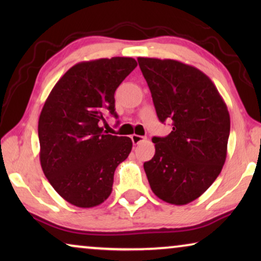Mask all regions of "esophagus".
<instances>
[{"instance_id": "esophagus-1", "label": "esophagus", "mask_w": 261, "mask_h": 261, "mask_svg": "<svg viewBox=\"0 0 261 261\" xmlns=\"http://www.w3.org/2000/svg\"><path fill=\"white\" fill-rule=\"evenodd\" d=\"M130 139H132V141H133V144L134 145H138V144H140V142H142L145 140V137H141V135H138V134H133L130 137Z\"/></svg>"}]
</instances>
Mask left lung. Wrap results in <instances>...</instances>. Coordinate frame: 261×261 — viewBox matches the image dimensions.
I'll list each match as a JSON object with an SVG mask.
<instances>
[{
  "instance_id": "left-lung-1",
  "label": "left lung",
  "mask_w": 261,
  "mask_h": 261,
  "mask_svg": "<svg viewBox=\"0 0 261 261\" xmlns=\"http://www.w3.org/2000/svg\"><path fill=\"white\" fill-rule=\"evenodd\" d=\"M160 122L172 121L165 138L154 137L155 154L144 164L149 187L164 202L188 204L206 191L227 156L230 117L212 80L173 59L138 58Z\"/></svg>"
}]
</instances>
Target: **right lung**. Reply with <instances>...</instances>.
<instances>
[{
  "label": "right lung",
  "mask_w": 261,
  "mask_h": 261,
  "mask_svg": "<svg viewBox=\"0 0 261 261\" xmlns=\"http://www.w3.org/2000/svg\"><path fill=\"white\" fill-rule=\"evenodd\" d=\"M138 63L113 57L73 65L49 92L38 134L40 164L53 189L71 204L92 208L109 197L114 172L133 142L103 133L107 114L117 117L114 94Z\"/></svg>",
  "instance_id": "add662e5"
}]
</instances>
